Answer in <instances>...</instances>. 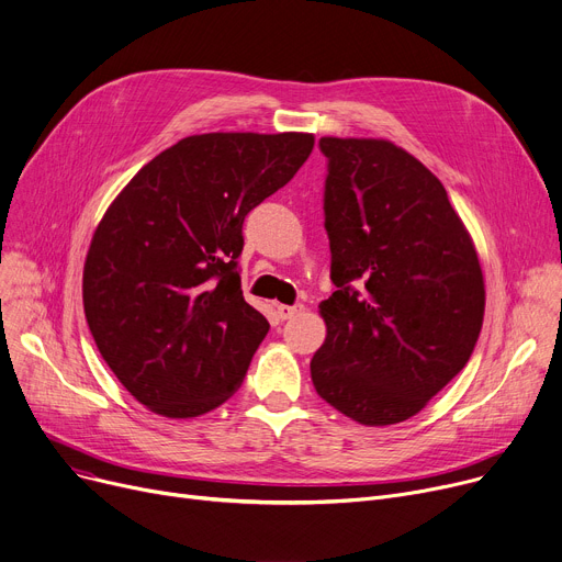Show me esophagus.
Masks as SVG:
<instances>
[{"instance_id":"1","label":"esophagus","mask_w":562,"mask_h":562,"mask_svg":"<svg viewBox=\"0 0 562 562\" xmlns=\"http://www.w3.org/2000/svg\"><path fill=\"white\" fill-rule=\"evenodd\" d=\"M305 307L297 303V305H278V316L282 318V321H286V318H291V316H295V314H301Z\"/></svg>"}]
</instances>
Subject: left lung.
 I'll use <instances>...</instances> for the list:
<instances>
[{
	"instance_id": "8db88e82",
	"label": "left lung",
	"mask_w": 562,
	"mask_h": 562,
	"mask_svg": "<svg viewBox=\"0 0 562 562\" xmlns=\"http://www.w3.org/2000/svg\"><path fill=\"white\" fill-rule=\"evenodd\" d=\"M336 291L316 393L359 425L420 414L465 368L485 310L474 241L442 182L389 139L321 137Z\"/></svg>"
}]
</instances>
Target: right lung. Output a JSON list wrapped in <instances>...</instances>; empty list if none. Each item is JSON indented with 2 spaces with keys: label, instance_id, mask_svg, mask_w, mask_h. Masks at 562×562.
<instances>
[{
  "label": "right lung",
  "instance_id": "1",
  "mask_svg": "<svg viewBox=\"0 0 562 562\" xmlns=\"http://www.w3.org/2000/svg\"><path fill=\"white\" fill-rule=\"evenodd\" d=\"M312 133L190 135L112 201L83 267L94 344L124 389L196 418L241 386L269 321L244 301L246 214L305 165Z\"/></svg>",
  "mask_w": 562,
  "mask_h": 562
}]
</instances>
